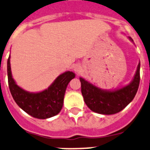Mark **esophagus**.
<instances>
[{
    "label": "esophagus",
    "instance_id": "obj_1",
    "mask_svg": "<svg viewBox=\"0 0 150 150\" xmlns=\"http://www.w3.org/2000/svg\"><path fill=\"white\" fill-rule=\"evenodd\" d=\"M74 70H75V71L77 73H79L80 71H81V66L79 65H75V67H74Z\"/></svg>",
    "mask_w": 150,
    "mask_h": 150
}]
</instances>
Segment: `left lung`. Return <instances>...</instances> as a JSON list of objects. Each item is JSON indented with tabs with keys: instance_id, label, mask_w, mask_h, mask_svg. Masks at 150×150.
Returning a JSON list of instances; mask_svg holds the SVG:
<instances>
[{
	"instance_id": "8db88e82",
	"label": "left lung",
	"mask_w": 150,
	"mask_h": 150,
	"mask_svg": "<svg viewBox=\"0 0 150 150\" xmlns=\"http://www.w3.org/2000/svg\"><path fill=\"white\" fill-rule=\"evenodd\" d=\"M139 69L140 62L132 82L123 88L112 91L100 90L80 78L81 94L87 106L95 113L106 115L120 112L131 102L137 94L140 80Z\"/></svg>"
}]
</instances>
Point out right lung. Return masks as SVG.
Listing matches in <instances>:
<instances>
[{
	"mask_svg": "<svg viewBox=\"0 0 150 150\" xmlns=\"http://www.w3.org/2000/svg\"><path fill=\"white\" fill-rule=\"evenodd\" d=\"M7 77L11 95L17 105L33 117L46 119L60 112L67 85L75 78V74L72 71H66L60 75L46 90L40 93H29L17 86L12 78L9 56Z\"/></svg>",
	"mask_w": 150,
	"mask_h": 150,
	"instance_id": "right-lung-1",
	"label": "right lung"
}]
</instances>
